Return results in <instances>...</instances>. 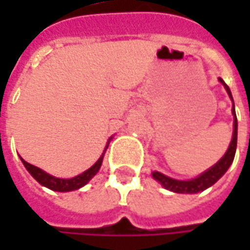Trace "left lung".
Instances as JSON below:
<instances>
[{
	"instance_id": "left-lung-1",
	"label": "left lung",
	"mask_w": 250,
	"mask_h": 250,
	"mask_svg": "<svg viewBox=\"0 0 250 250\" xmlns=\"http://www.w3.org/2000/svg\"><path fill=\"white\" fill-rule=\"evenodd\" d=\"M218 81L224 84L229 99L232 100V94H231L229 87L227 86L226 82L221 78ZM232 103H234V100H232ZM232 114H234V133H232V139H231V143H229V147L226 151V154L218 160L213 167L208 168L207 171H205L203 174H200L199 177L193 178V179H188V181H179V179L169 178L159 172V171H153V174H151L153 178L156 181H159L160 184L166 189L171 190V192H175V193H197V192H203L205 189L214 185L217 181L226 174L227 169L232 164L234 157H235L236 138H238V121H236V114L234 107H232Z\"/></svg>"
}]
</instances>
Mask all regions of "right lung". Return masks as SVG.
Returning <instances> with one entry per match:
<instances>
[{"label": "right lung", "instance_id": "1", "mask_svg": "<svg viewBox=\"0 0 250 250\" xmlns=\"http://www.w3.org/2000/svg\"><path fill=\"white\" fill-rule=\"evenodd\" d=\"M110 140L111 138L108 139V143H110ZM108 143H107V146H105V150L108 147ZM105 150H104V151H105ZM103 157H104V153L101 154L100 159L96 161V164H93L89 169H86L82 174H79V175H76V177L73 178H69V179L53 177V175H50V174H47L45 171H43L42 168L34 167L32 164H29V163L24 161L23 159H22V163H23V166L26 167V169L30 172V175H32L40 185L48 188V189H51V190H55V192H71V190H76V189H79V188L84 187V185L90 181L91 178L99 172V169H100L101 167V163H103Z\"/></svg>", "mask_w": 250, "mask_h": 250}]
</instances>
